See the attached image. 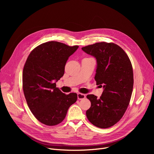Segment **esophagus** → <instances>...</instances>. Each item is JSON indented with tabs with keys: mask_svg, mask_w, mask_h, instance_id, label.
Here are the masks:
<instances>
[{
	"mask_svg": "<svg viewBox=\"0 0 154 154\" xmlns=\"http://www.w3.org/2000/svg\"><path fill=\"white\" fill-rule=\"evenodd\" d=\"M77 98L79 100H82L85 98V95L81 94V93H79L77 94Z\"/></svg>",
	"mask_w": 154,
	"mask_h": 154,
	"instance_id": "obj_1",
	"label": "esophagus"
}]
</instances>
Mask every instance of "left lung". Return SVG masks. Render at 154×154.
Listing matches in <instances>:
<instances>
[{
	"instance_id": "8db88e82",
	"label": "left lung",
	"mask_w": 154,
	"mask_h": 154,
	"mask_svg": "<svg viewBox=\"0 0 154 154\" xmlns=\"http://www.w3.org/2000/svg\"><path fill=\"white\" fill-rule=\"evenodd\" d=\"M97 60L96 84L103 88L100 99L90 94L91 106L86 111L94 125L106 128L117 123L130 102L134 85L131 62L122 48L114 43L98 42L82 48Z\"/></svg>"
}]
</instances>
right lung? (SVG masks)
Instances as JSON below:
<instances>
[{
	"label": "right lung",
	"instance_id": "obj_1",
	"mask_svg": "<svg viewBox=\"0 0 154 154\" xmlns=\"http://www.w3.org/2000/svg\"><path fill=\"white\" fill-rule=\"evenodd\" d=\"M78 45L51 41L39 45L29 54L22 74L23 94L28 106L40 122L49 126L62 122L76 93L66 95L56 87L63 75L65 66Z\"/></svg>",
	"mask_w": 154,
	"mask_h": 154
}]
</instances>
